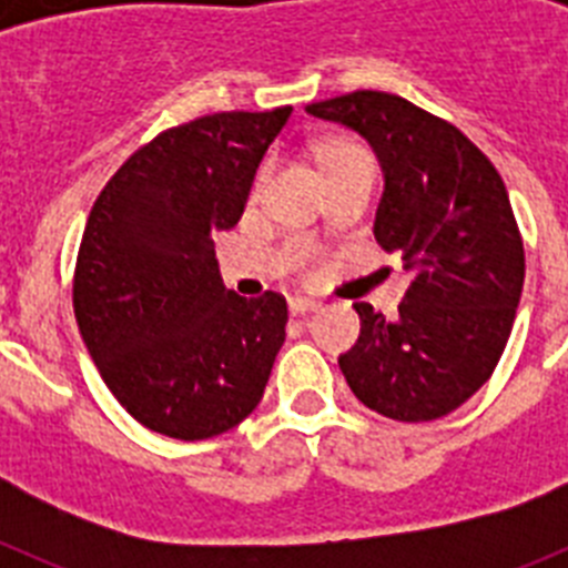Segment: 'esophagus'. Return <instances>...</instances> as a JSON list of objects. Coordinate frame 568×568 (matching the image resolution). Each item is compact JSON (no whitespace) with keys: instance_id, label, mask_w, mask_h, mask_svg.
<instances>
[{"instance_id":"1","label":"esophagus","mask_w":568,"mask_h":568,"mask_svg":"<svg viewBox=\"0 0 568 568\" xmlns=\"http://www.w3.org/2000/svg\"><path fill=\"white\" fill-rule=\"evenodd\" d=\"M318 307H321V301H315V298H290V313L293 315L315 313Z\"/></svg>"}]
</instances>
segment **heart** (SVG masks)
Masks as SVG:
<instances>
[{"mask_svg":"<svg viewBox=\"0 0 568 568\" xmlns=\"http://www.w3.org/2000/svg\"><path fill=\"white\" fill-rule=\"evenodd\" d=\"M321 164H324V170L329 173H338V170H346V168H358V164H373V155L366 153L361 144L355 142H346V139H335V142H327L324 148H321ZM270 170H273V162H264L258 168V173H255V182H253V193H258L261 184L267 182Z\"/></svg>","mask_w":568,"mask_h":568,"instance_id":"1","label":"heart"}]
</instances>
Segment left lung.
I'll return each instance as SVG.
<instances>
[{"label": "left lung", "instance_id": "8db88e82", "mask_svg": "<svg viewBox=\"0 0 568 568\" xmlns=\"http://www.w3.org/2000/svg\"><path fill=\"white\" fill-rule=\"evenodd\" d=\"M307 113L373 144L386 182L375 241L415 275L395 321L353 304L361 335L341 373L384 418H444L495 373L524 290V239L504 179L455 124L395 93L355 90Z\"/></svg>", "mask_w": 568, "mask_h": 568}]
</instances>
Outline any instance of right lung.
I'll return each instance as SVG.
<instances>
[{
  "mask_svg": "<svg viewBox=\"0 0 568 568\" xmlns=\"http://www.w3.org/2000/svg\"><path fill=\"white\" fill-rule=\"evenodd\" d=\"M290 113L233 110L162 130L90 210L73 273L79 333L115 400L153 433L213 438L264 395L287 301L224 287L213 233L239 224Z\"/></svg>",
  "mask_w": 568,
  "mask_h": 568,
  "instance_id": "add662e5",
  "label": "right lung"
}]
</instances>
